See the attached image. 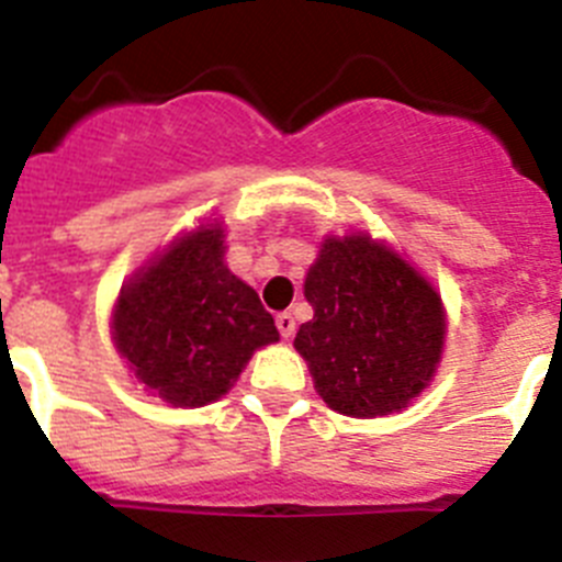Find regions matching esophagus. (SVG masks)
I'll return each instance as SVG.
<instances>
[{
  "label": "esophagus",
  "mask_w": 562,
  "mask_h": 562,
  "mask_svg": "<svg viewBox=\"0 0 562 562\" xmlns=\"http://www.w3.org/2000/svg\"><path fill=\"white\" fill-rule=\"evenodd\" d=\"M277 329H280L282 338H293V333H296V318H293V313H280L277 316Z\"/></svg>",
  "instance_id": "34e87169"
}]
</instances>
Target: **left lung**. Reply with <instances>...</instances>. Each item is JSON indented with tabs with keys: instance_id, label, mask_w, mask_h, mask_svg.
<instances>
[{
	"instance_id": "8db88e82",
	"label": "left lung",
	"mask_w": 562,
	"mask_h": 562,
	"mask_svg": "<svg viewBox=\"0 0 562 562\" xmlns=\"http://www.w3.org/2000/svg\"><path fill=\"white\" fill-rule=\"evenodd\" d=\"M313 318L293 338L333 411L374 418L411 405L440 363V296L391 246L366 233L322 240L305 277Z\"/></svg>"
}]
</instances>
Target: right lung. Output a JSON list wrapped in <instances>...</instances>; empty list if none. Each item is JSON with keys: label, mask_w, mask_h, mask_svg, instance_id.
<instances>
[{"label": "right lung", "mask_w": 562, "mask_h": 562, "mask_svg": "<svg viewBox=\"0 0 562 562\" xmlns=\"http://www.w3.org/2000/svg\"><path fill=\"white\" fill-rule=\"evenodd\" d=\"M224 249L222 224H202L135 271L115 302V349L135 380L175 407L222 400L255 349L280 340Z\"/></svg>", "instance_id": "1"}]
</instances>
